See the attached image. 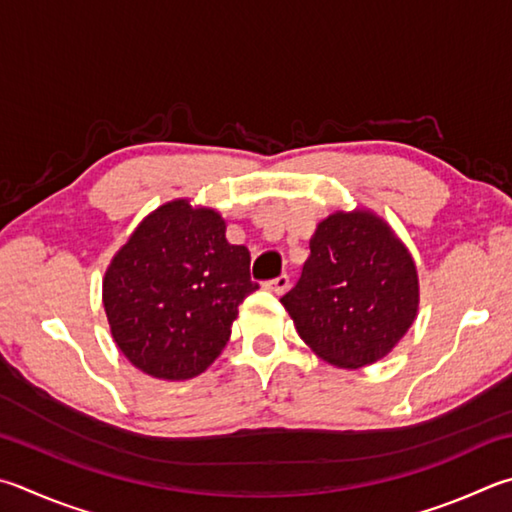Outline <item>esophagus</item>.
I'll return each mask as SVG.
<instances>
[{
  "label": "esophagus",
  "mask_w": 512,
  "mask_h": 512,
  "mask_svg": "<svg viewBox=\"0 0 512 512\" xmlns=\"http://www.w3.org/2000/svg\"><path fill=\"white\" fill-rule=\"evenodd\" d=\"M288 284H291V280H288V275H280V277H275V280H268L264 286L268 288V291L282 295L286 288H288Z\"/></svg>",
  "instance_id": "esophagus-1"
}]
</instances>
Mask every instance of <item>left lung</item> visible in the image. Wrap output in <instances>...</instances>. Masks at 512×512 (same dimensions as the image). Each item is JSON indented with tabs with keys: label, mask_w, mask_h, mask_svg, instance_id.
<instances>
[{
	"label": "left lung",
	"mask_w": 512,
	"mask_h": 512,
	"mask_svg": "<svg viewBox=\"0 0 512 512\" xmlns=\"http://www.w3.org/2000/svg\"><path fill=\"white\" fill-rule=\"evenodd\" d=\"M311 255L282 297L300 338L322 360L358 369L387 356L418 311L412 255L369 210L333 212L315 228Z\"/></svg>",
	"instance_id": "8db88e82"
}]
</instances>
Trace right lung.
I'll use <instances>...</instances> for the list:
<instances>
[{
    "label": "right lung",
    "instance_id": "1",
    "mask_svg": "<svg viewBox=\"0 0 512 512\" xmlns=\"http://www.w3.org/2000/svg\"><path fill=\"white\" fill-rule=\"evenodd\" d=\"M257 288L248 248L228 244L219 212L176 199L147 215L111 259L102 304L134 367L188 380L224 351L237 306Z\"/></svg>",
    "mask_w": 512,
    "mask_h": 512
}]
</instances>
